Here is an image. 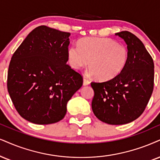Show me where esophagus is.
Wrapping results in <instances>:
<instances>
[{"label":"esophagus","mask_w":160,"mask_h":160,"mask_svg":"<svg viewBox=\"0 0 160 160\" xmlns=\"http://www.w3.org/2000/svg\"><path fill=\"white\" fill-rule=\"evenodd\" d=\"M88 84H90V81L87 79L86 78H83V85L87 86V85H88Z\"/></svg>","instance_id":"obj_1"}]
</instances>
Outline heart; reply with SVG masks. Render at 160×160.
Returning a JSON list of instances; mask_svg holds the SVG:
<instances>
[{
    "mask_svg": "<svg viewBox=\"0 0 160 160\" xmlns=\"http://www.w3.org/2000/svg\"><path fill=\"white\" fill-rule=\"evenodd\" d=\"M68 63L78 70L89 63V74L97 79L110 80L125 68L128 50L125 45L108 38H85L77 45H70L67 51Z\"/></svg>",
    "mask_w": 160,
    "mask_h": 160,
    "instance_id": "b5f03b06",
    "label": "heart"
}]
</instances>
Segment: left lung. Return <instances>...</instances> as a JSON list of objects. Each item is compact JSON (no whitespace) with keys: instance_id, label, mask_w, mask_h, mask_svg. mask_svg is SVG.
Returning a JSON list of instances; mask_svg holds the SVG:
<instances>
[{"instance_id":"left-lung-1","label":"left lung","mask_w":160,"mask_h":160,"mask_svg":"<svg viewBox=\"0 0 160 160\" xmlns=\"http://www.w3.org/2000/svg\"><path fill=\"white\" fill-rule=\"evenodd\" d=\"M127 44L128 58L125 68L113 78L92 82V110L102 122L124 125L142 115L152 95L154 64L142 42L128 31L116 33Z\"/></svg>"}]
</instances>
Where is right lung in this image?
Here are the masks:
<instances>
[{
  "instance_id": "add662e5",
  "label": "right lung",
  "mask_w": 160,
  "mask_h": 160,
  "mask_svg": "<svg viewBox=\"0 0 160 160\" xmlns=\"http://www.w3.org/2000/svg\"><path fill=\"white\" fill-rule=\"evenodd\" d=\"M70 35L40 26L12 57L8 92L15 109L27 121L48 125L62 120L69 100L82 86V76L67 64Z\"/></svg>"
}]
</instances>
